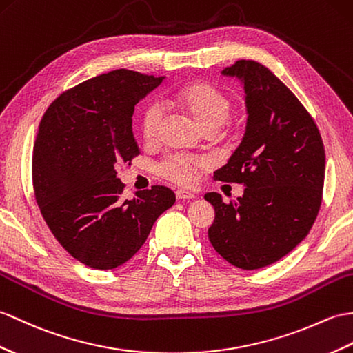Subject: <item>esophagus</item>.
<instances>
[{
  "mask_svg": "<svg viewBox=\"0 0 353 353\" xmlns=\"http://www.w3.org/2000/svg\"><path fill=\"white\" fill-rule=\"evenodd\" d=\"M194 194L191 191H186V190H177L176 191V199L177 200H191L194 199Z\"/></svg>",
  "mask_w": 353,
  "mask_h": 353,
  "instance_id": "1",
  "label": "esophagus"
}]
</instances>
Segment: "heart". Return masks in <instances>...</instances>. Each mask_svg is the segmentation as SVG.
<instances>
[{"mask_svg":"<svg viewBox=\"0 0 353 353\" xmlns=\"http://www.w3.org/2000/svg\"><path fill=\"white\" fill-rule=\"evenodd\" d=\"M173 102L190 117L203 132H215L227 121L232 112V99L219 88L204 81H192L179 87L173 93ZM162 108L158 102H150L143 110L139 128L145 143H153L158 137L162 123ZM208 162L203 158L170 154L158 163V173L171 182L190 185L196 171L206 168Z\"/></svg>","mask_w":353,"mask_h":353,"instance_id":"obj_1","label":"heart"}]
</instances>
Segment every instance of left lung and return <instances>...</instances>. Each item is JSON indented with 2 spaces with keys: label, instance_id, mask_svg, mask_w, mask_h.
<instances>
[{
  "label": "left lung",
  "instance_id": "1",
  "mask_svg": "<svg viewBox=\"0 0 353 353\" xmlns=\"http://www.w3.org/2000/svg\"><path fill=\"white\" fill-rule=\"evenodd\" d=\"M223 75L243 83L248 120L242 143L214 177L245 191L228 203L216 192L204 195L215 208L208 233L221 257L252 270L289 254L313 227L322 204L325 149L310 112L263 64L239 60Z\"/></svg>",
  "mask_w": 353,
  "mask_h": 353
}]
</instances>
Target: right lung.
I'll return each mask as SVG.
<instances>
[{
    "mask_svg": "<svg viewBox=\"0 0 353 353\" xmlns=\"http://www.w3.org/2000/svg\"><path fill=\"white\" fill-rule=\"evenodd\" d=\"M162 79L128 69L103 73L65 90L40 120L32 149L36 201L55 239L88 268L126 263L176 201L159 185L125 200L116 171L139 154L134 108Z\"/></svg>",
    "mask_w": 353,
    "mask_h": 353,
    "instance_id": "1",
    "label": "right lung"
}]
</instances>
